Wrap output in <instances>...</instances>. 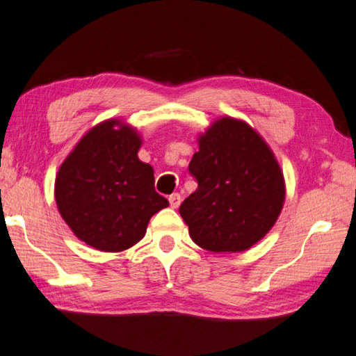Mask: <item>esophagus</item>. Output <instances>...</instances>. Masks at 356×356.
I'll list each match as a JSON object with an SVG mask.
<instances>
[{
    "label": "esophagus",
    "instance_id": "esophagus-1",
    "mask_svg": "<svg viewBox=\"0 0 356 356\" xmlns=\"http://www.w3.org/2000/svg\"><path fill=\"white\" fill-rule=\"evenodd\" d=\"M169 203H170V207H173V209H177V207L181 203V195H179V193H172V195L169 197Z\"/></svg>",
    "mask_w": 356,
    "mask_h": 356
}]
</instances>
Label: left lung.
Listing matches in <instances>:
<instances>
[{
    "label": "left lung",
    "mask_w": 356,
    "mask_h": 356,
    "mask_svg": "<svg viewBox=\"0 0 356 356\" xmlns=\"http://www.w3.org/2000/svg\"><path fill=\"white\" fill-rule=\"evenodd\" d=\"M198 145L189 164L198 187L181 203V217L203 250L246 251L266 236L282 211V170L270 147L243 120H216Z\"/></svg>",
    "instance_id": "8db88e82"
}]
</instances>
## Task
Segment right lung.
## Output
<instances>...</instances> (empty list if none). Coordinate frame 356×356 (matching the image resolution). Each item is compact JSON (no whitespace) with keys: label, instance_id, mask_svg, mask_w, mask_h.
<instances>
[{"label":"right lung","instance_id":"add662e5","mask_svg":"<svg viewBox=\"0 0 356 356\" xmlns=\"http://www.w3.org/2000/svg\"><path fill=\"white\" fill-rule=\"evenodd\" d=\"M143 140L118 119L97 124L60 165L56 203L76 237L119 252L145 236L156 212L169 206L155 191L153 167L138 158Z\"/></svg>","mask_w":356,"mask_h":356}]
</instances>
